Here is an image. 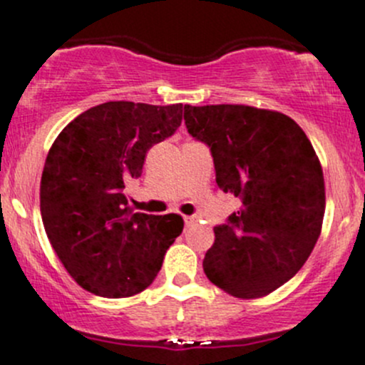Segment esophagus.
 Wrapping results in <instances>:
<instances>
[{"mask_svg": "<svg viewBox=\"0 0 365 365\" xmlns=\"http://www.w3.org/2000/svg\"><path fill=\"white\" fill-rule=\"evenodd\" d=\"M194 217H190V215H185L183 217V222H185V226H190V224H194Z\"/></svg>", "mask_w": 365, "mask_h": 365, "instance_id": "1", "label": "esophagus"}]
</instances>
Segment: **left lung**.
Returning <instances> with one entry per match:
<instances>
[{"mask_svg": "<svg viewBox=\"0 0 365 365\" xmlns=\"http://www.w3.org/2000/svg\"><path fill=\"white\" fill-rule=\"evenodd\" d=\"M189 134L210 148L215 182L242 201L203 259L230 295L259 298L288 282L311 256L325 213L322 164L286 114L251 106H185Z\"/></svg>", "mask_w": 365, "mask_h": 365, "instance_id": "8db88e82", "label": "left lung"}]
</instances>
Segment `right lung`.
Instances as JSON below:
<instances>
[{"instance_id": "obj_1", "label": "right lung", "mask_w": 365, "mask_h": 365, "mask_svg": "<svg viewBox=\"0 0 365 365\" xmlns=\"http://www.w3.org/2000/svg\"><path fill=\"white\" fill-rule=\"evenodd\" d=\"M182 104L106 102L72 120L47 153L40 212L58 257L86 292L121 298L143 292L182 233L176 213H132L125 185L146 152L182 123Z\"/></svg>"}]
</instances>
